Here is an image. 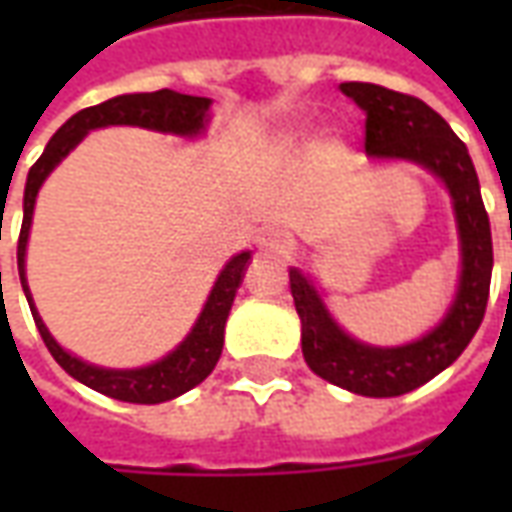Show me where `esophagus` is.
Segmentation results:
<instances>
[{
  "instance_id": "obj_1",
  "label": "esophagus",
  "mask_w": 512,
  "mask_h": 512,
  "mask_svg": "<svg viewBox=\"0 0 512 512\" xmlns=\"http://www.w3.org/2000/svg\"><path fill=\"white\" fill-rule=\"evenodd\" d=\"M260 246L266 252H277V255H285L290 249V235L285 230H266L263 238H260Z\"/></svg>"
}]
</instances>
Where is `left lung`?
<instances>
[{"instance_id":"obj_1","label":"left lung","mask_w":512,"mask_h":512,"mask_svg":"<svg viewBox=\"0 0 512 512\" xmlns=\"http://www.w3.org/2000/svg\"><path fill=\"white\" fill-rule=\"evenodd\" d=\"M340 90L365 109V150L370 156L417 161L447 183L461 235V285L447 318L422 340L400 348L356 343L332 321L307 277L290 268V293L301 318V351L312 373L356 395L397 397L450 367L480 329L494 268L491 222L469 150L439 112L414 95L381 84L345 82Z\"/></svg>"}]
</instances>
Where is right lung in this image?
Listing matches in <instances>:
<instances>
[{"instance_id": "1", "label": "right lung", "mask_w": 512, "mask_h": 512, "mask_svg": "<svg viewBox=\"0 0 512 512\" xmlns=\"http://www.w3.org/2000/svg\"><path fill=\"white\" fill-rule=\"evenodd\" d=\"M211 117V98H200V95H183L175 90H156V93H131L109 98L104 104L87 106L82 112L65 123V126L51 136L49 145L43 150V156L32 164L27 175V189H24V222H21V233H18V277H21V288L27 293L29 310L35 318L43 343L49 348V354L57 359V365L90 386L95 392L115 400H126V403H164L172 397L189 392L191 386L211 376V370L219 362L224 345V323L233 307L235 290L244 279V268L249 263V252L235 255L224 271L216 279L211 296L205 301L200 321L194 323L191 334L183 343L164 356L156 365L139 367V370H104V367L87 365L82 359H76L68 351H62L60 345L54 343L49 329L40 321L38 310L32 304L27 288V274H24V255H27V238L29 224H32V211H35V197L43 180L51 169L60 164L62 158L71 153L73 147L79 145L87 131L104 126H139L153 128V131H172L180 136L200 134L205 123Z\"/></svg>"}]
</instances>
